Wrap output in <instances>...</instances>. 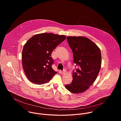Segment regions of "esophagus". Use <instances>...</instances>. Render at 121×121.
<instances>
[{"instance_id":"esophagus-1","label":"esophagus","mask_w":121,"mask_h":121,"mask_svg":"<svg viewBox=\"0 0 121 121\" xmlns=\"http://www.w3.org/2000/svg\"><path fill=\"white\" fill-rule=\"evenodd\" d=\"M66 72V70L65 69H64L62 71H61V73L62 74H65Z\"/></svg>"}]
</instances>
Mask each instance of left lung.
<instances>
[{
  "instance_id": "1",
  "label": "left lung",
  "mask_w": 121,
  "mask_h": 121,
  "mask_svg": "<svg viewBox=\"0 0 121 121\" xmlns=\"http://www.w3.org/2000/svg\"><path fill=\"white\" fill-rule=\"evenodd\" d=\"M74 62L78 67L73 70V80L65 87L73 93H82L95 81L101 67V55L97 45L88 38L68 36Z\"/></svg>"
}]
</instances>
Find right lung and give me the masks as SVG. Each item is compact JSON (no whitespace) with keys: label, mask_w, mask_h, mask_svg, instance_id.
<instances>
[{"label":"right lung","mask_w":121,"mask_h":121,"mask_svg":"<svg viewBox=\"0 0 121 121\" xmlns=\"http://www.w3.org/2000/svg\"><path fill=\"white\" fill-rule=\"evenodd\" d=\"M65 39V35L43 33L34 35L26 42L22 53V66L30 81L43 84L57 73L52 67L54 60L51 54Z\"/></svg>","instance_id":"add662e5"}]
</instances>
